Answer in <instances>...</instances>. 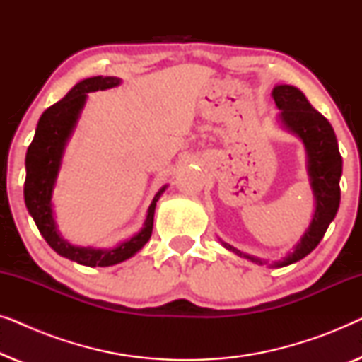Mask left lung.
I'll return each instance as SVG.
<instances>
[{
	"label": "left lung",
	"instance_id": "obj_1",
	"mask_svg": "<svg viewBox=\"0 0 362 362\" xmlns=\"http://www.w3.org/2000/svg\"><path fill=\"white\" fill-rule=\"evenodd\" d=\"M272 97H274L276 108L280 110L276 120L285 130L298 136L305 145L306 171H308L310 186L315 197L313 217H311L308 229L296 242L293 250L288 252L284 259L275 260L274 264L247 255L222 240L221 244L227 250L234 252L244 259H249L250 262H255V264H269V267L280 269V267L291 265L305 259L320 244L328 226L336 217L341 201L339 180L343 175V158L339 155L338 140H336L331 123L311 107L308 98L300 88L285 86V83L284 86H275Z\"/></svg>",
	"mask_w": 362,
	"mask_h": 362
}]
</instances>
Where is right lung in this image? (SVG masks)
Wrapping results in <instances>:
<instances>
[{"instance_id": "right-lung-1", "label": "right lung", "mask_w": 362, "mask_h": 362, "mask_svg": "<svg viewBox=\"0 0 362 362\" xmlns=\"http://www.w3.org/2000/svg\"><path fill=\"white\" fill-rule=\"evenodd\" d=\"M118 77H88L77 82L67 95L49 107L37 122L36 133L26 153V181H24V202L29 214L36 222L39 232L49 245L61 257L86 267H110L125 262L140 252L153 232L156 202L168 185L161 187L148 207L145 224L130 239L120 242L112 249H93V247L72 245L61 235L54 219L52 192L62 166L64 151L78 118L86 107L87 93L120 86Z\"/></svg>"}]
</instances>
